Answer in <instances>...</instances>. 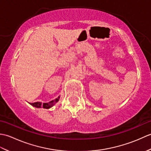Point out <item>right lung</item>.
<instances>
[{"instance_id":"obj_1","label":"right lung","mask_w":151,"mask_h":151,"mask_svg":"<svg viewBox=\"0 0 151 151\" xmlns=\"http://www.w3.org/2000/svg\"><path fill=\"white\" fill-rule=\"evenodd\" d=\"M60 99V97H58V98H56L54 100L50 101L49 102H47V103H41L40 102H34V103H30L32 106H33L34 107L36 108H46V109H49L50 108H51L52 106L56 103V102L59 101Z\"/></svg>"}]
</instances>
